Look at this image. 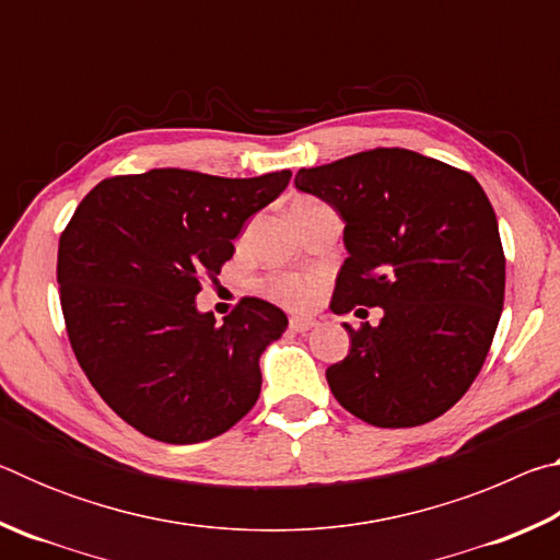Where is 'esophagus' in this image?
<instances>
[{"label":"esophagus","mask_w":560,"mask_h":560,"mask_svg":"<svg viewBox=\"0 0 560 560\" xmlns=\"http://www.w3.org/2000/svg\"><path fill=\"white\" fill-rule=\"evenodd\" d=\"M314 326H316V320L308 316H291L289 318V328L296 330V334H306V330H311Z\"/></svg>","instance_id":"34e87169"}]
</instances>
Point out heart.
<instances>
[{"mask_svg": "<svg viewBox=\"0 0 560 560\" xmlns=\"http://www.w3.org/2000/svg\"><path fill=\"white\" fill-rule=\"evenodd\" d=\"M303 202H316V200L301 197V200H296L293 205H303ZM269 291H271L273 299L287 303V306L303 308L316 299L318 279L301 277V273H283V277H277V279L269 281Z\"/></svg>", "mask_w": 560, "mask_h": 560, "instance_id": "heart-1", "label": "heart"}]
</instances>
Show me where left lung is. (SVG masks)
I'll use <instances>...</instances> for the list:
<instances>
[{"label": "left lung", "mask_w": 560, "mask_h": 560, "mask_svg": "<svg viewBox=\"0 0 560 560\" xmlns=\"http://www.w3.org/2000/svg\"><path fill=\"white\" fill-rule=\"evenodd\" d=\"M293 185L346 222L330 308H383L377 328L343 324L350 350L326 371L330 393L375 428L447 412L485 365L504 308L506 259L485 189L405 148L303 167Z\"/></svg>", "instance_id": "left-lung-1"}]
</instances>
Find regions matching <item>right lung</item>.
<instances>
[{
  "label": "right lung",
  "mask_w": 560,
  "mask_h": 560,
  "mask_svg": "<svg viewBox=\"0 0 560 560\" xmlns=\"http://www.w3.org/2000/svg\"><path fill=\"white\" fill-rule=\"evenodd\" d=\"M289 179V170L244 179L177 167L120 175L93 187L66 224L56 279L75 360L145 438L212 440L257 402L259 358L287 330V314L242 299L217 324L195 296Z\"/></svg>",
  "instance_id": "obj_1"
}]
</instances>
